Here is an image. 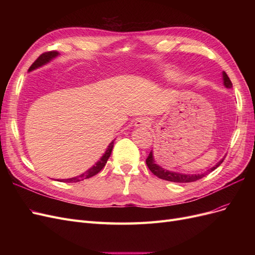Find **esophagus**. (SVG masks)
<instances>
[{"mask_svg":"<svg viewBox=\"0 0 255 255\" xmlns=\"http://www.w3.org/2000/svg\"><path fill=\"white\" fill-rule=\"evenodd\" d=\"M150 125H151L150 120L146 119V118H139L138 120H136V122H135V127L136 128H149Z\"/></svg>","mask_w":255,"mask_h":255,"instance_id":"esophagus-1","label":"esophagus"}]
</instances>
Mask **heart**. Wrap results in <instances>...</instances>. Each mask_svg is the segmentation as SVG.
I'll return each instance as SVG.
<instances>
[{
  "mask_svg": "<svg viewBox=\"0 0 255 255\" xmlns=\"http://www.w3.org/2000/svg\"><path fill=\"white\" fill-rule=\"evenodd\" d=\"M164 79L165 80H167V81H173V80H175V73L174 72H166L165 74H164Z\"/></svg>",
  "mask_w": 255,
  "mask_h": 255,
  "instance_id": "obj_1",
  "label": "heart"
}]
</instances>
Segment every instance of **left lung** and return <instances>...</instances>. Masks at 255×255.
<instances>
[{
	"label": "left lung",
	"instance_id": "8db88e82",
	"mask_svg": "<svg viewBox=\"0 0 255 255\" xmlns=\"http://www.w3.org/2000/svg\"><path fill=\"white\" fill-rule=\"evenodd\" d=\"M222 81H223V85H225L226 88H232V82L230 81L229 76L227 75V73L225 71H222ZM222 158L221 160H219L217 164H216L214 167H212L211 169H208L207 171L202 172V173H198V174H186V173H182V172H175V171H170L167 170V169L163 168L161 166H159L158 164H156L155 159H154V154H153V150L150 152L148 158H146V166L149 167V169L151 170V172L153 174H155L157 177L161 180H166V181H170V182H174V183H190V182H195L198 181L200 179H202L205 175H207L210 172L214 171L216 168L219 167L220 164L223 161Z\"/></svg>",
	"mask_w": 255,
	"mask_h": 255
}]
</instances>
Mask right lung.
I'll return each mask as SVG.
<instances>
[{"instance_id":"add662e5","label":"right lung","mask_w":255,"mask_h":255,"mask_svg":"<svg viewBox=\"0 0 255 255\" xmlns=\"http://www.w3.org/2000/svg\"><path fill=\"white\" fill-rule=\"evenodd\" d=\"M59 55L58 52H48V53H44L42 54L41 56L38 57V59L35 61V63L29 67L28 69V72H32L34 70H36V69L38 68H41L45 65H48L49 63H51V61L53 59H55L57 56ZM114 141L113 140L109 146H107V149L105 151V153L102 155V157L100 158L97 163L90 167L87 171L83 172L82 174L78 175V176H74V177H70V179H61V180H57V181H60V182H68V183H74V182H80V181H83V180H86V179H89V177L96 175L97 173H99L100 171L102 170L103 167L105 166V164L107 163V160H109L111 154H112V151H113V148H114Z\"/></svg>"}]
</instances>
